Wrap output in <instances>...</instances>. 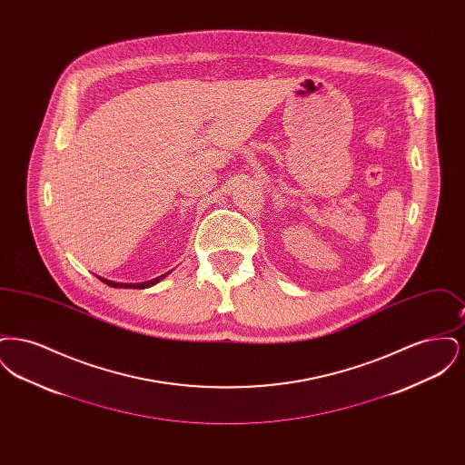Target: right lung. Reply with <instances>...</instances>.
I'll return each mask as SVG.
<instances>
[{
    "label": "right lung",
    "instance_id": "right-lung-1",
    "mask_svg": "<svg viewBox=\"0 0 465 465\" xmlns=\"http://www.w3.org/2000/svg\"><path fill=\"white\" fill-rule=\"evenodd\" d=\"M171 272H167V273H163V275H160V277H155V279H152V281H144V282H137V284H125V282H114V281H108V279H103V277H99L104 284H108L111 288H131V289H146L152 288V286H155L158 284L162 279H165L167 275H169Z\"/></svg>",
    "mask_w": 465,
    "mask_h": 465
}]
</instances>
